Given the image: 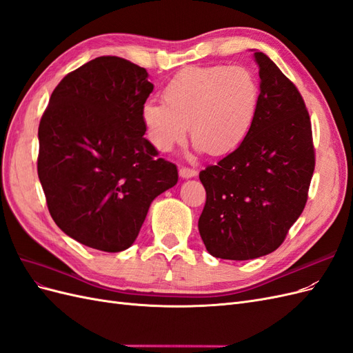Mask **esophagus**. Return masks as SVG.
Listing matches in <instances>:
<instances>
[{
    "mask_svg": "<svg viewBox=\"0 0 353 353\" xmlns=\"http://www.w3.org/2000/svg\"><path fill=\"white\" fill-rule=\"evenodd\" d=\"M179 175L183 178H191V176L197 175V170L193 169V168H188V166H181L179 168Z\"/></svg>",
    "mask_w": 353,
    "mask_h": 353,
    "instance_id": "34e87169",
    "label": "esophagus"
}]
</instances>
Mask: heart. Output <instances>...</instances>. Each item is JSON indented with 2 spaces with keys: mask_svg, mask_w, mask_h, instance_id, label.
Masks as SVG:
<instances>
[{
  "mask_svg": "<svg viewBox=\"0 0 353 353\" xmlns=\"http://www.w3.org/2000/svg\"><path fill=\"white\" fill-rule=\"evenodd\" d=\"M163 101L143 105L148 138L160 152L184 141L188 131L210 156L236 150L252 131L259 108V83L243 66H190L163 88Z\"/></svg>",
  "mask_w": 353,
  "mask_h": 353,
  "instance_id": "b5f03b06",
  "label": "heart"
}]
</instances>
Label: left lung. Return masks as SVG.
<instances>
[{"label": "left lung", "instance_id": "1", "mask_svg": "<svg viewBox=\"0 0 353 353\" xmlns=\"http://www.w3.org/2000/svg\"><path fill=\"white\" fill-rule=\"evenodd\" d=\"M258 114L245 140L200 172L206 203L199 232L221 259L276 250L301 216L315 169L312 126L302 94L263 52Z\"/></svg>", "mask_w": 353, "mask_h": 353}]
</instances>
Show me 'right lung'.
I'll return each instance as SVG.
<instances>
[{"instance_id":"1","label":"right lung","mask_w":353,"mask_h":353,"mask_svg":"<svg viewBox=\"0 0 353 353\" xmlns=\"http://www.w3.org/2000/svg\"><path fill=\"white\" fill-rule=\"evenodd\" d=\"M148 73L101 56L68 73L42 113L38 176L57 227L88 248L121 252L152 201L178 181L175 163L145 140Z\"/></svg>"}]
</instances>
